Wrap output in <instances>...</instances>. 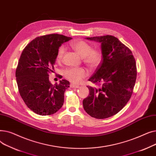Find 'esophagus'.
Returning a JSON list of instances; mask_svg holds the SVG:
<instances>
[{
  "instance_id": "34e87169",
  "label": "esophagus",
  "mask_w": 156,
  "mask_h": 156,
  "mask_svg": "<svg viewBox=\"0 0 156 156\" xmlns=\"http://www.w3.org/2000/svg\"><path fill=\"white\" fill-rule=\"evenodd\" d=\"M70 87H71V88H79V87H80L78 85H76L74 84V83H71V84H70Z\"/></svg>"
}]
</instances>
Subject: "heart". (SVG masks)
Listing matches in <instances>:
<instances>
[{"instance_id": "b5f03b06", "label": "heart", "mask_w": 156, "mask_h": 156, "mask_svg": "<svg viewBox=\"0 0 156 156\" xmlns=\"http://www.w3.org/2000/svg\"><path fill=\"white\" fill-rule=\"evenodd\" d=\"M71 47L81 57H83L84 62L90 68H95L102 61V52L97 49H92V46L82 40L74 42ZM65 47L61 45L57 52L56 60L60 61L65 52ZM87 71L82 68H69L65 69V78L75 83H80L87 76Z\"/></svg>"}]
</instances>
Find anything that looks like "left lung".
<instances>
[{"instance_id": "1", "label": "left lung", "mask_w": 156, "mask_h": 156, "mask_svg": "<svg viewBox=\"0 0 156 156\" xmlns=\"http://www.w3.org/2000/svg\"><path fill=\"white\" fill-rule=\"evenodd\" d=\"M101 44L102 60L88 81L101 83L88 86L89 95L83 101L85 111L97 119L115 115L129 100L136 78V66L132 51L115 37H87Z\"/></svg>"}]
</instances>
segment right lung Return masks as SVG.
<instances>
[{"label": "right lung", "instance_id": "right-lung-1", "mask_svg": "<svg viewBox=\"0 0 156 156\" xmlns=\"http://www.w3.org/2000/svg\"><path fill=\"white\" fill-rule=\"evenodd\" d=\"M72 38L50 34L33 40L23 49L16 70L19 92L27 107L41 116L58 111L64 103L69 82L62 80L53 85L48 74L53 73L59 47Z\"/></svg>", "mask_w": 156, "mask_h": 156}]
</instances>
